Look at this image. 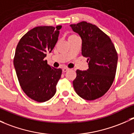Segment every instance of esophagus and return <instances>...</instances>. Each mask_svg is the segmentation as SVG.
Segmentation results:
<instances>
[{"label":"esophagus","mask_w":134,"mask_h":134,"mask_svg":"<svg viewBox=\"0 0 134 134\" xmlns=\"http://www.w3.org/2000/svg\"><path fill=\"white\" fill-rule=\"evenodd\" d=\"M69 69L67 68V67H64V68H63L62 71L63 72H67V71H69Z\"/></svg>","instance_id":"1"}]
</instances>
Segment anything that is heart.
I'll return each mask as SVG.
<instances>
[{
    "instance_id": "b5f03b06",
    "label": "heart",
    "mask_w": 134,
    "mask_h": 134,
    "mask_svg": "<svg viewBox=\"0 0 134 134\" xmlns=\"http://www.w3.org/2000/svg\"><path fill=\"white\" fill-rule=\"evenodd\" d=\"M74 36H76L75 35H69V38H68V39H69V38H71L74 37Z\"/></svg>"
}]
</instances>
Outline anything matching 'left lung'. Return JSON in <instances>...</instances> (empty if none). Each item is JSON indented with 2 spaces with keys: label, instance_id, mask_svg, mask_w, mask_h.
Returning a JSON list of instances; mask_svg holds the SVG:
<instances>
[{
  "label": "left lung",
  "instance_id": "8db88e82",
  "mask_svg": "<svg viewBox=\"0 0 134 134\" xmlns=\"http://www.w3.org/2000/svg\"><path fill=\"white\" fill-rule=\"evenodd\" d=\"M70 26L81 37V54L88 62L87 71H76L73 87L83 99L94 100L103 96L113 83L118 53L109 36L95 25L83 21Z\"/></svg>",
  "mask_w": 134,
  "mask_h": 134
}]
</instances>
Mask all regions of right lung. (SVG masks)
<instances>
[{"label": "right lung", "mask_w": 134, "mask_h": 134, "mask_svg": "<svg viewBox=\"0 0 134 134\" xmlns=\"http://www.w3.org/2000/svg\"><path fill=\"white\" fill-rule=\"evenodd\" d=\"M62 26H38L20 40L13 64L21 88L29 98L45 102L53 98L62 70L51 67L44 58L55 46Z\"/></svg>", "instance_id": "obj_1"}]
</instances>
